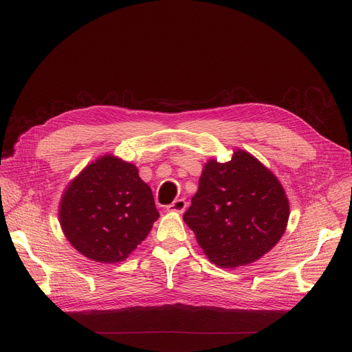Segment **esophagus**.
Instances as JSON below:
<instances>
[{
    "label": "esophagus",
    "instance_id": "1",
    "mask_svg": "<svg viewBox=\"0 0 352 352\" xmlns=\"http://www.w3.org/2000/svg\"><path fill=\"white\" fill-rule=\"evenodd\" d=\"M187 209V201L184 199H178L173 204L166 206L168 212H177V213H183Z\"/></svg>",
    "mask_w": 352,
    "mask_h": 352
}]
</instances>
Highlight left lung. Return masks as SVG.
I'll return each mask as SVG.
<instances>
[{
  "mask_svg": "<svg viewBox=\"0 0 352 352\" xmlns=\"http://www.w3.org/2000/svg\"><path fill=\"white\" fill-rule=\"evenodd\" d=\"M183 219L212 263L236 268L256 261L280 241L289 200L271 171L236 151L225 164H206Z\"/></svg>",
  "mask_w": 352,
  "mask_h": 352,
  "instance_id": "obj_1",
  "label": "left lung"
}]
</instances>
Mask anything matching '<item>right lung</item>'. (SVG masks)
Wrapping results in <instances>:
<instances>
[{
    "label": "right lung",
    "instance_id": "1",
    "mask_svg": "<svg viewBox=\"0 0 352 352\" xmlns=\"http://www.w3.org/2000/svg\"><path fill=\"white\" fill-rule=\"evenodd\" d=\"M59 217L75 250L97 263L110 264L127 258L148 236L160 213L138 168L106 155L69 184Z\"/></svg>",
    "mask_w": 352,
    "mask_h": 352
}]
</instances>
